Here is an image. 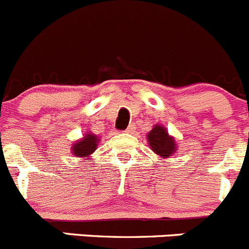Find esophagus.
I'll return each instance as SVG.
<instances>
[{"mask_svg":"<svg viewBox=\"0 0 249 249\" xmlns=\"http://www.w3.org/2000/svg\"><path fill=\"white\" fill-rule=\"evenodd\" d=\"M133 131H134V126H129L124 132H126V133H132Z\"/></svg>","mask_w":249,"mask_h":249,"instance_id":"esophagus-1","label":"esophagus"}]
</instances>
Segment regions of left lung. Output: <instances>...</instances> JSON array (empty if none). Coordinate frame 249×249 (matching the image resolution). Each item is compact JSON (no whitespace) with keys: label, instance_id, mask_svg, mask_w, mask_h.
<instances>
[{"label":"left lung","instance_id":"left-lung-1","mask_svg":"<svg viewBox=\"0 0 249 249\" xmlns=\"http://www.w3.org/2000/svg\"><path fill=\"white\" fill-rule=\"evenodd\" d=\"M147 141L150 149L156 153L159 158H172L178 152V145L175 138L170 136L165 127L161 124H154L153 128L147 133Z\"/></svg>","mask_w":249,"mask_h":249}]
</instances>
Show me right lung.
Segmentation results:
<instances>
[{
	"instance_id": "obj_1",
	"label": "right lung",
	"mask_w": 249,
	"mask_h": 249,
	"mask_svg": "<svg viewBox=\"0 0 249 249\" xmlns=\"http://www.w3.org/2000/svg\"><path fill=\"white\" fill-rule=\"evenodd\" d=\"M100 143V137L96 134H92L91 132L84 134L83 138H80L79 141L71 145V153L72 156L77 157V158H83L84 160H90V156L96 150L97 145Z\"/></svg>"
}]
</instances>
